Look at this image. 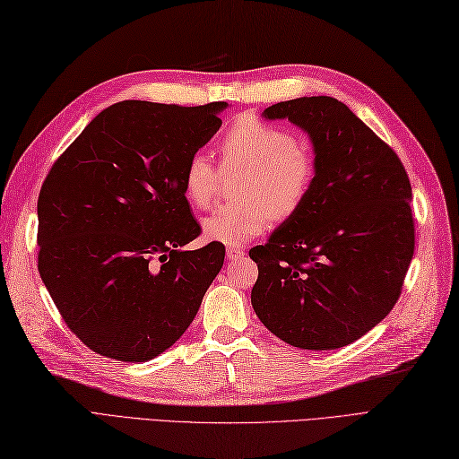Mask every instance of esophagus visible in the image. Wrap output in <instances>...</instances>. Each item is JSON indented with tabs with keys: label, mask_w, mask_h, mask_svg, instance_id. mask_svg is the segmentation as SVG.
Returning <instances> with one entry per match:
<instances>
[{
	"label": "esophagus",
	"mask_w": 459,
	"mask_h": 459,
	"mask_svg": "<svg viewBox=\"0 0 459 459\" xmlns=\"http://www.w3.org/2000/svg\"><path fill=\"white\" fill-rule=\"evenodd\" d=\"M226 255H228L230 261H238V259H243V256H245V249L243 247H228Z\"/></svg>",
	"instance_id": "34e87169"
}]
</instances>
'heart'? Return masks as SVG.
Segmentation results:
<instances>
[{
	"mask_svg": "<svg viewBox=\"0 0 459 459\" xmlns=\"http://www.w3.org/2000/svg\"><path fill=\"white\" fill-rule=\"evenodd\" d=\"M221 169L243 171L239 200L218 206L203 221L204 236L223 245H243L261 236L271 220L286 221L314 191L317 158L296 134L256 115H243L220 142ZM218 171L204 153H193L183 171L186 203L204 210L216 196Z\"/></svg>",
	"mask_w": 459,
	"mask_h": 459,
	"instance_id": "heart-1",
	"label": "heart"
}]
</instances>
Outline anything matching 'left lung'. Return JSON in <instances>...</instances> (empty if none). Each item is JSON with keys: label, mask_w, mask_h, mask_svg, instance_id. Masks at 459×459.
<instances>
[{"label": "left lung", "mask_w": 459, "mask_h": 459, "mask_svg": "<svg viewBox=\"0 0 459 459\" xmlns=\"http://www.w3.org/2000/svg\"><path fill=\"white\" fill-rule=\"evenodd\" d=\"M314 142L307 203L249 256L259 266L251 304L278 339L333 351L360 339L401 296L415 253L403 163L341 100L301 97L264 108Z\"/></svg>", "instance_id": "1"}]
</instances>
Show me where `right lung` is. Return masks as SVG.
I'll list each match as a JSON object with an SVG mask.
<instances>
[{"mask_svg": "<svg viewBox=\"0 0 459 459\" xmlns=\"http://www.w3.org/2000/svg\"><path fill=\"white\" fill-rule=\"evenodd\" d=\"M228 103L120 100L54 161L39 195V273L70 331L93 352L145 362L181 337L223 264L183 193L185 165Z\"/></svg>", "mask_w": 459, "mask_h": 459, "instance_id": "obj_1", "label": "right lung"}]
</instances>
